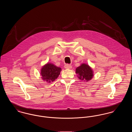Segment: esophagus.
Instances as JSON below:
<instances>
[{
	"label": "esophagus",
	"mask_w": 132,
	"mask_h": 132,
	"mask_svg": "<svg viewBox=\"0 0 132 132\" xmlns=\"http://www.w3.org/2000/svg\"><path fill=\"white\" fill-rule=\"evenodd\" d=\"M64 68L65 69H70L72 68V66L69 64H66L64 66Z\"/></svg>",
	"instance_id": "obj_1"
}]
</instances>
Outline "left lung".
<instances>
[{
	"label": "left lung",
	"instance_id": "8db88e82",
	"mask_svg": "<svg viewBox=\"0 0 132 132\" xmlns=\"http://www.w3.org/2000/svg\"><path fill=\"white\" fill-rule=\"evenodd\" d=\"M76 73L80 80L88 82L94 77V72L92 68L87 64L83 63L76 69Z\"/></svg>",
	"mask_w": 132,
	"mask_h": 132
}]
</instances>
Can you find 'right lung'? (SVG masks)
Instances as JSON below:
<instances>
[{
    "mask_svg": "<svg viewBox=\"0 0 132 132\" xmlns=\"http://www.w3.org/2000/svg\"><path fill=\"white\" fill-rule=\"evenodd\" d=\"M61 68L53 64L47 63L44 65L40 70V75L44 82L50 83L54 82L60 75Z\"/></svg>",
    "mask_w": 132,
    "mask_h": 132,
    "instance_id": "1",
    "label": "right lung"
}]
</instances>
